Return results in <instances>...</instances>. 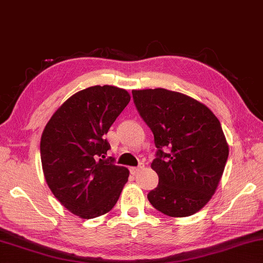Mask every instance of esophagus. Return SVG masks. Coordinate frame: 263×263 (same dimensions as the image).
Masks as SVG:
<instances>
[{
  "label": "esophagus",
  "mask_w": 263,
  "mask_h": 263,
  "mask_svg": "<svg viewBox=\"0 0 263 263\" xmlns=\"http://www.w3.org/2000/svg\"><path fill=\"white\" fill-rule=\"evenodd\" d=\"M144 168H145V165L141 163L139 166H132V168L130 169V171H131V174H132V175H137L138 173H139L140 170H142Z\"/></svg>",
  "instance_id": "1"
}]
</instances>
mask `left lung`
<instances>
[{
    "label": "left lung",
    "mask_w": 263,
    "mask_h": 263,
    "mask_svg": "<svg viewBox=\"0 0 263 263\" xmlns=\"http://www.w3.org/2000/svg\"><path fill=\"white\" fill-rule=\"evenodd\" d=\"M132 95L159 149L151 164L159 185L148 200L170 217L198 213L216 191L229 155L218 118L198 100L175 90L133 89ZM165 146L169 153L161 151Z\"/></svg>",
    "instance_id": "obj_1"
}]
</instances>
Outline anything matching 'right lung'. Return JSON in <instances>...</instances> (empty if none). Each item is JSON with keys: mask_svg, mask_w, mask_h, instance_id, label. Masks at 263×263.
<instances>
[{"mask_svg": "<svg viewBox=\"0 0 263 263\" xmlns=\"http://www.w3.org/2000/svg\"><path fill=\"white\" fill-rule=\"evenodd\" d=\"M126 89L92 86L57 109L42 132L45 179L62 206L89 219L110 212L130 171L104 160L110 145L104 136L130 102Z\"/></svg>", "mask_w": 263, "mask_h": 263, "instance_id": "obj_1", "label": "right lung"}]
</instances>
